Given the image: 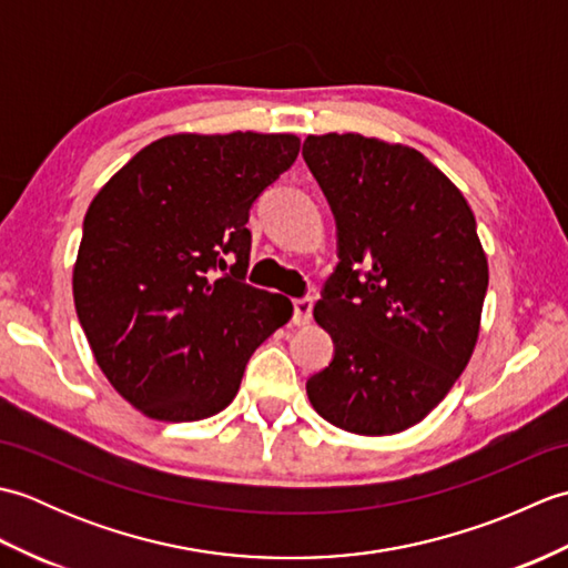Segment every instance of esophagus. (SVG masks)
Masks as SVG:
<instances>
[{"label": "esophagus", "mask_w": 568, "mask_h": 568, "mask_svg": "<svg viewBox=\"0 0 568 568\" xmlns=\"http://www.w3.org/2000/svg\"><path fill=\"white\" fill-rule=\"evenodd\" d=\"M312 297L305 295V297H297L293 303V322L297 324V327H305V324H310L312 320Z\"/></svg>", "instance_id": "1"}]
</instances>
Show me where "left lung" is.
Instances as JSON below:
<instances>
[{"mask_svg": "<svg viewBox=\"0 0 568 568\" xmlns=\"http://www.w3.org/2000/svg\"><path fill=\"white\" fill-rule=\"evenodd\" d=\"M305 163L336 222L315 320L332 364L307 381L334 427L381 437L425 419L462 376L488 261L462 192L419 151L361 134L307 136Z\"/></svg>", "mask_w": 568, "mask_h": 568, "instance_id": "left-lung-1", "label": "left lung"}]
</instances>
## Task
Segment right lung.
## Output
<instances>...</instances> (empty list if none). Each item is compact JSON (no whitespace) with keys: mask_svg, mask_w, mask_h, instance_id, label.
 <instances>
[{"mask_svg":"<svg viewBox=\"0 0 568 568\" xmlns=\"http://www.w3.org/2000/svg\"><path fill=\"white\" fill-rule=\"evenodd\" d=\"M297 153L293 134L165 136L92 200L72 271L78 320L114 390L146 417L220 413L251 354L293 317L291 300L244 275L248 212Z\"/></svg>","mask_w":568,"mask_h":568,"instance_id":"right-lung-1","label":"right lung"}]
</instances>
